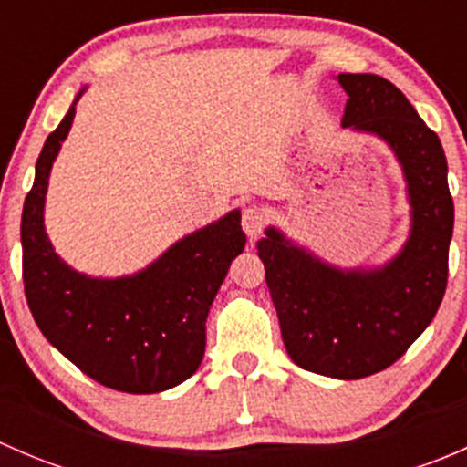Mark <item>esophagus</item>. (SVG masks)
<instances>
[{
  "mask_svg": "<svg viewBox=\"0 0 467 467\" xmlns=\"http://www.w3.org/2000/svg\"><path fill=\"white\" fill-rule=\"evenodd\" d=\"M242 228L248 237L257 239L264 233V228H266V214H264L260 207H246L242 212Z\"/></svg>",
  "mask_w": 467,
  "mask_h": 467,
  "instance_id": "obj_1",
  "label": "esophagus"
}]
</instances>
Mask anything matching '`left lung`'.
Returning <instances> with one entry per match:
<instances>
[{
  "label": "left lung",
  "mask_w": 467,
  "mask_h": 467,
  "mask_svg": "<svg viewBox=\"0 0 467 467\" xmlns=\"http://www.w3.org/2000/svg\"><path fill=\"white\" fill-rule=\"evenodd\" d=\"M343 126L384 138L402 162L413 205L404 251L381 271L341 273L266 230L257 255L296 366L337 379L389 368L436 317L447 286L454 203L441 140L378 74H338Z\"/></svg>",
  "instance_id": "left-lung-1"
}]
</instances>
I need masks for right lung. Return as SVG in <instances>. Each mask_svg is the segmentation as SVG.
<instances>
[{
    "mask_svg": "<svg viewBox=\"0 0 467 467\" xmlns=\"http://www.w3.org/2000/svg\"><path fill=\"white\" fill-rule=\"evenodd\" d=\"M74 106L49 133L22 212V277L37 327L81 373L121 393H160L196 373L210 305L244 251L239 212L190 234L153 266L94 280L58 260L42 225L47 181Z\"/></svg>",
    "mask_w": 467,
    "mask_h": 467,
    "instance_id": "1",
    "label": "right lung"
}]
</instances>
